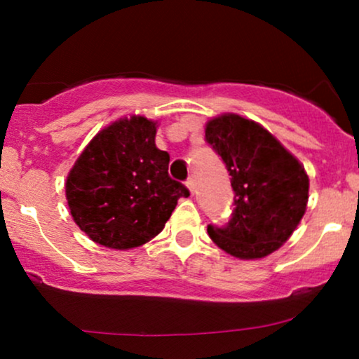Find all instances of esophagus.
<instances>
[{
    "mask_svg": "<svg viewBox=\"0 0 359 359\" xmlns=\"http://www.w3.org/2000/svg\"><path fill=\"white\" fill-rule=\"evenodd\" d=\"M187 187H188V189H189V193L194 194V180H193V178H189V180L187 181Z\"/></svg>",
    "mask_w": 359,
    "mask_h": 359,
    "instance_id": "34e87169",
    "label": "esophagus"
}]
</instances>
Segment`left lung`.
<instances>
[{
	"mask_svg": "<svg viewBox=\"0 0 359 359\" xmlns=\"http://www.w3.org/2000/svg\"><path fill=\"white\" fill-rule=\"evenodd\" d=\"M205 133L236 194L228 226H208V234L234 258H266L290 240L306 213L308 172L266 128L241 114L210 118Z\"/></svg>",
	"mask_w": 359,
	"mask_h": 359,
	"instance_id": "left-lung-1",
	"label": "left lung"
}]
</instances>
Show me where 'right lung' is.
Listing matches in <instances>:
<instances>
[{"label": "right lung", "mask_w": 359, "mask_h": 359, "mask_svg": "<svg viewBox=\"0 0 359 359\" xmlns=\"http://www.w3.org/2000/svg\"><path fill=\"white\" fill-rule=\"evenodd\" d=\"M158 119L130 114L93 136L65 191L78 228L96 245L126 251L151 241L189 191L168 175L170 154L156 148Z\"/></svg>", "instance_id": "obj_1"}]
</instances>
